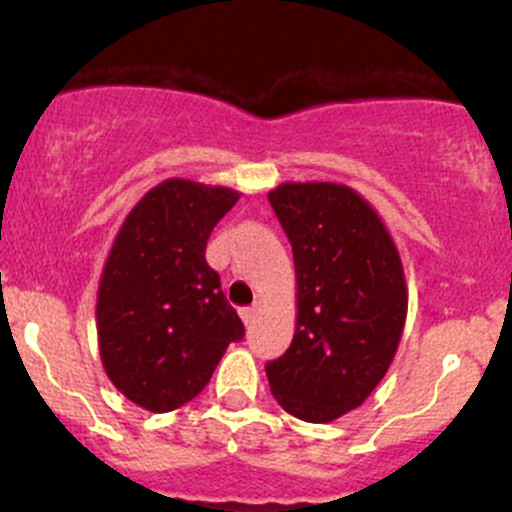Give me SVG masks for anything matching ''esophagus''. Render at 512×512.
I'll use <instances>...</instances> for the list:
<instances>
[{
	"mask_svg": "<svg viewBox=\"0 0 512 512\" xmlns=\"http://www.w3.org/2000/svg\"><path fill=\"white\" fill-rule=\"evenodd\" d=\"M257 312H260V304H250V307H242L240 309V317H242V322L245 324H252L255 322V317H257Z\"/></svg>",
	"mask_w": 512,
	"mask_h": 512,
	"instance_id": "esophagus-1",
	"label": "esophagus"
}]
</instances>
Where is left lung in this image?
<instances>
[{
  "mask_svg": "<svg viewBox=\"0 0 512 512\" xmlns=\"http://www.w3.org/2000/svg\"><path fill=\"white\" fill-rule=\"evenodd\" d=\"M294 255L292 344L265 366L287 414L329 423L359 409L394 361L409 309L399 247L369 200L344 183L267 193Z\"/></svg>",
  "mask_w": 512,
  "mask_h": 512,
  "instance_id": "obj_1",
  "label": "left lung"
}]
</instances>
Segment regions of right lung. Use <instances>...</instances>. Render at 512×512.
Instances as JSON below:
<instances>
[{
  "label": "right lung",
  "instance_id": "1",
  "mask_svg": "<svg viewBox=\"0 0 512 512\" xmlns=\"http://www.w3.org/2000/svg\"><path fill=\"white\" fill-rule=\"evenodd\" d=\"M240 190L168 178L123 220L98 280L96 329L111 384L153 414L205 389L227 344L245 334L205 262V245Z\"/></svg>",
  "mask_w": 512,
  "mask_h": 512
}]
</instances>
